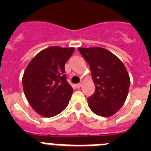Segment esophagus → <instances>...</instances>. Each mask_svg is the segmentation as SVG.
<instances>
[{
    "instance_id": "obj_1",
    "label": "esophagus",
    "mask_w": 151,
    "mask_h": 151,
    "mask_svg": "<svg viewBox=\"0 0 151 151\" xmlns=\"http://www.w3.org/2000/svg\"><path fill=\"white\" fill-rule=\"evenodd\" d=\"M82 83H78L76 85V87L77 88H79L82 87Z\"/></svg>"
}]
</instances>
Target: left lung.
Instances as JSON below:
<instances>
[{"label":"left lung","mask_w":151,"mask_h":151,"mask_svg":"<svg viewBox=\"0 0 151 151\" xmlns=\"http://www.w3.org/2000/svg\"><path fill=\"white\" fill-rule=\"evenodd\" d=\"M78 50L89 64L95 85V92L88 98L89 108L101 116L114 115L124 104L130 86L125 65L103 47H78Z\"/></svg>","instance_id":"8db88e82"}]
</instances>
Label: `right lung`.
Listing matches in <instances>:
<instances>
[{"instance_id":"add662e5","label":"right lung","mask_w":151,"mask_h":151,"mask_svg":"<svg viewBox=\"0 0 151 151\" xmlns=\"http://www.w3.org/2000/svg\"><path fill=\"white\" fill-rule=\"evenodd\" d=\"M74 50V47H49L28 64L22 76L24 94L39 115L54 116L69 104L73 89L66 81L65 63Z\"/></svg>"}]
</instances>
